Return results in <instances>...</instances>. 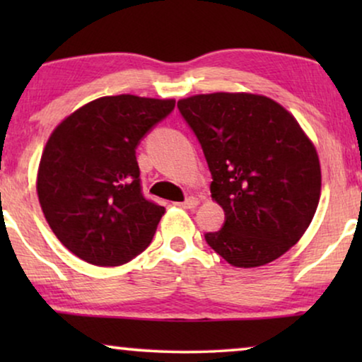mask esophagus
<instances>
[{"mask_svg":"<svg viewBox=\"0 0 362 362\" xmlns=\"http://www.w3.org/2000/svg\"><path fill=\"white\" fill-rule=\"evenodd\" d=\"M197 204H199V199H197L196 196L187 197L185 202H177V206L182 207V209H194V207H197Z\"/></svg>","mask_w":362,"mask_h":362,"instance_id":"1","label":"esophagus"}]
</instances>
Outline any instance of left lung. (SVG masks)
Wrapping results in <instances>:
<instances>
[{
	"mask_svg": "<svg viewBox=\"0 0 362 362\" xmlns=\"http://www.w3.org/2000/svg\"><path fill=\"white\" fill-rule=\"evenodd\" d=\"M209 165L211 196L224 227L206 234L227 264H270L301 239L321 194L316 148L291 113L249 92L199 93L177 100Z\"/></svg>",
	"mask_w": 362,
	"mask_h": 362,
	"instance_id": "8db88e82",
	"label": "left lung"
}]
</instances>
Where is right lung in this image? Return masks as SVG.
Segmentation results:
<instances>
[{
	"label": "right lung",
	"mask_w": 362,
	"mask_h": 362,
	"mask_svg": "<svg viewBox=\"0 0 362 362\" xmlns=\"http://www.w3.org/2000/svg\"><path fill=\"white\" fill-rule=\"evenodd\" d=\"M175 103L100 97L49 136L37 168L39 204L62 245L87 264L123 265L150 245L165 207L143 197L135 148Z\"/></svg>",
	"instance_id": "add662e5"
}]
</instances>
